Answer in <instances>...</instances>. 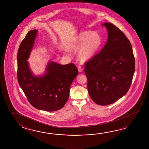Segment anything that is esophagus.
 <instances>
[{
    "label": "esophagus",
    "instance_id": "esophagus-1",
    "mask_svg": "<svg viewBox=\"0 0 149 149\" xmlns=\"http://www.w3.org/2000/svg\"><path fill=\"white\" fill-rule=\"evenodd\" d=\"M78 70L79 72H81L83 71V68L81 67H79L78 68Z\"/></svg>",
    "mask_w": 149,
    "mask_h": 149
}]
</instances>
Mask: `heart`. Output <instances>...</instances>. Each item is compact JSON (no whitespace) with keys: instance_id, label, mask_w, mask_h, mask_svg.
<instances>
[{"instance_id":"heart-1","label":"heart","mask_w":149,"mask_h":149,"mask_svg":"<svg viewBox=\"0 0 149 149\" xmlns=\"http://www.w3.org/2000/svg\"><path fill=\"white\" fill-rule=\"evenodd\" d=\"M102 45V38L98 33L83 31L76 35L69 45V48L78 50L77 54L78 58L82 62H86L95 56ZM66 51L69 50L67 49Z\"/></svg>"}]
</instances>
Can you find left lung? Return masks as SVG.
Wrapping results in <instances>:
<instances>
[{"mask_svg":"<svg viewBox=\"0 0 149 149\" xmlns=\"http://www.w3.org/2000/svg\"><path fill=\"white\" fill-rule=\"evenodd\" d=\"M108 38L100 53L86 64L87 89L101 105L113 103L128 91L135 72V58L130 40L111 23L106 22Z\"/></svg>","mask_w":149,"mask_h":149,"instance_id":"left-lung-1","label":"left lung"}]
</instances>
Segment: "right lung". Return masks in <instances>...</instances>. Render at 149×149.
<instances>
[{"label":"right lung","mask_w":149,"mask_h":149,"mask_svg":"<svg viewBox=\"0 0 149 149\" xmlns=\"http://www.w3.org/2000/svg\"><path fill=\"white\" fill-rule=\"evenodd\" d=\"M38 30L28 32L17 53V79L29 103L38 110L57 111L68 100L70 86L78 74L73 63L61 65L49 61L43 74L36 76L28 60L34 46Z\"/></svg>","instance_id":"right-lung-1"}]
</instances>
